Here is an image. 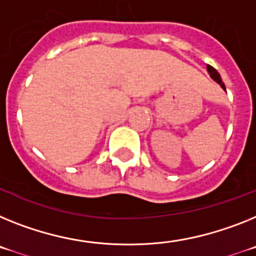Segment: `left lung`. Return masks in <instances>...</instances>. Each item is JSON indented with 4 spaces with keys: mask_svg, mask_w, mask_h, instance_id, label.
<instances>
[{
    "mask_svg": "<svg viewBox=\"0 0 256 256\" xmlns=\"http://www.w3.org/2000/svg\"><path fill=\"white\" fill-rule=\"evenodd\" d=\"M208 73H210L211 78L214 80V81H216L218 84H219V85H220L222 88H223L224 90H226V85H224L223 81H222L220 74H219V73H218V70H215V68H212V66H208Z\"/></svg>",
    "mask_w": 256,
    "mask_h": 256,
    "instance_id": "1",
    "label": "left lung"
}]
</instances>
